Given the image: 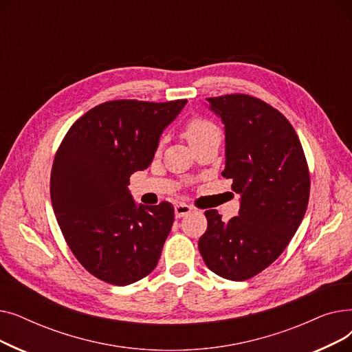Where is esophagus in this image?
I'll list each match as a JSON object with an SVG mask.
<instances>
[{
  "label": "esophagus",
  "instance_id": "esophagus-1",
  "mask_svg": "<svg viewBox=\"0 0 352 352\" xmlns=\"http://www.w3.org/2000/svg\"><path fill=\"white\" fill-rule=\"evenodd\" d=\"M174 211H175V217L181 218L184 215L190 214L192 211V208H191V206L186 204V202H178V204H175V207H174Z\"/></svg>",
  "mask_w": 352,
  "mask_h": 352
}]
</instances>
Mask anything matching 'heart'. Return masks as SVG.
Segmentation results:
<instances>
[{
	"label": "heart",
	"mask_w": 352,
	"mask_h": 352,
	"mask_svg": "<svg viewBox=\"0 0 352 352\" xmlns=\"http://www.w3.org/2000/svg\"><path fill=\"white\" fill-rule=\"evenodd\" d=\"M214 134H219L218 128L211 121L204 118H192L184 128V135H186L190 145H194Z\"/></svg>",
	"instance_id": "1"
}]
</instances>
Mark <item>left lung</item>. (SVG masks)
<instances>
[{
	"mask_svg": "<svg viewBox=\"0 0 352 352\" xmlns=\"http://www.w3.org/2000/svg\"><path fill=\"white\" fill-rule=\"evenodd\" d=\"M223 121L226 168L239 195L238 217L228 223L206 211L208 227L198 248L206 265L231 281H245L287 248L305 215L309 174L297 133L267 102L231 94L206 104Z\"/></svg>",
	"mask_w": 352,
	"mask_h": 352,
	"instance_id": "left-lung-1",
	"label": "left lung"
}]
</instances>
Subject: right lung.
Instances as JSON below:
<instances>
[{
  "mask_svg": "<svg viewBox=\"0 0 352 352\" xmlns=\"http://www.w3.org/2000/svg\"><path fill=\"white\" fill-rule=\"evenodd\" d=\"M186 104L104 102L74 122L55 154L50 190L57 223L81 265L108 284H133L158 264L174 207L137 204L129 177L150 166Z\"/></svg>",
  "mask_w": 352,
  "mask_h": 352,
  "instance_id": "1",
  "label": "right lung"
}]
</instances>
